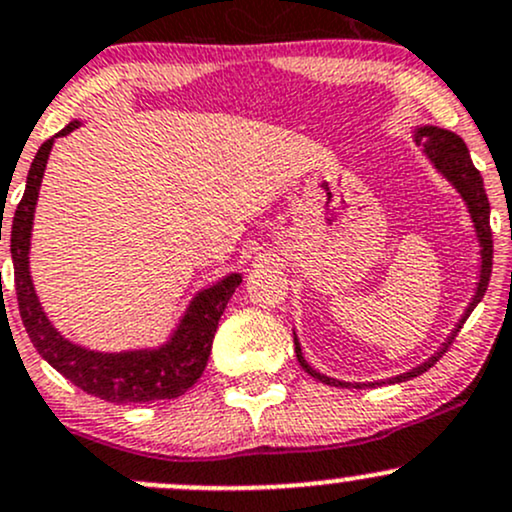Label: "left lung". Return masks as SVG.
<instances>
[{"label":"left lung","mask_w":512,"mask_h":512,"mask_svg":"<svg viewBox=\"0 0 512 512\" xmlns=\"http://www.w3.org/2000/svg\"><path fill=\"white\" fill-rule=\"evenodd\" d=\"M415 143L423 145L425 155L430 157L432 165L437 167V172L442 174V177L447 179V182L454 184V189H457L459 194H462V199L466 201V209L471 213V221H474V228H476V238H479V245H481V277H479V284H476V294L474 299H471L469 308L464 311L462 320H459L457 328L452 330V335H449L445 345L440 347V352H435V357H430L428 362H423L420 367L411 369V372L406 374H398L393 376V379H386L389 384H398V381H408L413 379V376L428 372L432 364L437 362L442 355L447 352V347L452 345V340L457 338L459 328L464 325V320L471 316V311L476 308V303L484 299L486 289H488V279H491V267H493V235H491V206H488V196H486V189H484V179H481V172L476 170L474 162H471L469 157V150H466L464 140L457 136V133H449L445 128H437V126H423L415 131ZM294 345H296V357H299V364L303 367V372H308L313 376V379L323 381V384H330V386H345V389H364V386H374V384H347V381H338V379H330V376L316 372V369L311 367V364L306 362L301 355V345L299 340L294 338ZM386 381H379V384H386Z\"/></svg>","instance_id":"1"}]
</instances>
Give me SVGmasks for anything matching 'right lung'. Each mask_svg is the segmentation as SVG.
Wrapping results in <instances>:
<instances>
[{"label": "right lung", "mask_w": 512, "mask_h": 512, "mask_svg": "<svg viewBox=\"0 0 512 512\" xmlns=\"http://www.w3.org/2000/svg\"><path fill=\"white\" fill-rule=\"evenodd\" d=\"M75 128H80V121L67 123L63 131L55 133L38 148L26 177V192L16 206L14 221H11V260H14L16 299H19L24 328L38 355L46 359L50 367L58 369L65 379H70L77 389L92 393V396L111 403H145L177 398L192 389L196 379L204 374L218 320H221L235 286L243 282V277L230 274V277L213 284L211 289L201 291L189 306L179 328L174 330L170 342L157 347V350L94 352L65 340L50 325L41 303H38L36 291H33L31 272H28V247H31L38 189H41L53 140L67 136Z\"/></svg>", "instance_id": "right-lung-1"}]
</instances>
